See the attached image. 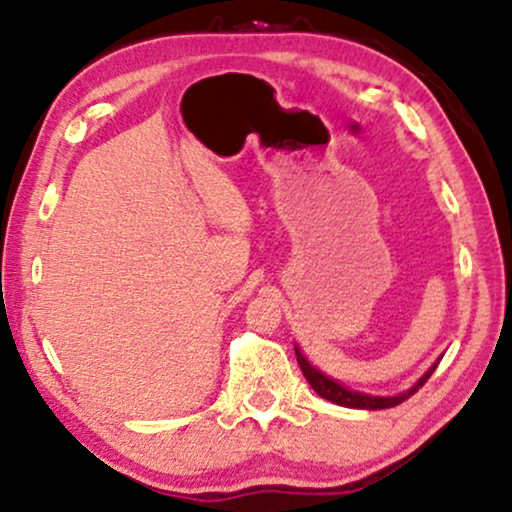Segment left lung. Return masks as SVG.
<instances>
[{
	"label": "left lung",
	"mask_w": 512,
	"mask_h": 512,
	"mask_svg": "<svg viewBox=\"0 0 512 512\" xmlns=\"http://www.w3.org/2000/svg\"><path fill=\"white\" fill-rule=\"evenodd\" d=\"M295 353H297V363H299V367H302V374L306 377V381L311 384L313 391H316L320 398L330 400V403H335V405L351 407V410H388V407L405 403L407 398H412V395L417 393L428 379H431L435 367H438V363L442 360V356L435 360V363L428 367V370L421 374L417 381H414V386L407 388V391H403V393H398V395H370V393L353 391V388H346L342 381L327 377L325 372H320L318 367L311 365V360L304 356L302 349H299L297 344H295Z\"/></svg>",
	"instance_id": "1"
}]
</instances>
